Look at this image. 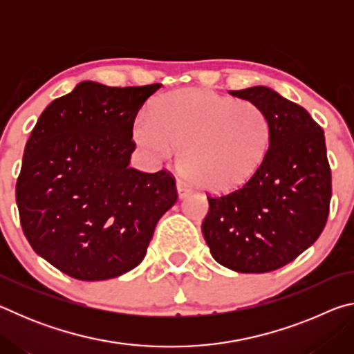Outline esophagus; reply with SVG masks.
<instances>
[{"instance_id":"esophagus-1","label":"esophagus","mask_w":354,"mask_h":354,"mask_svg":"<svg viewBox=\"0 0 354 354\" xmlns=\"http://www.w3.org/2000/svg\"><path fill=\"white\" fill-rule=\"evenodd\" d=\"M190 192H192V189H190L189 184H185L184 181H178V195H179V198H184V196H187Z\"/></svg>"}]
</instances>
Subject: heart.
Instances as JSON below:
<instances>
[{"instance_id":"heart-1","label":"heart","mask_w":354,"mask_h":354,"mask_svg":"<svg viewBox=\"0 0 354 354\" xmlns=\"http://www.w3.org/2000/svg\"><path fill=\"white\" fill-rule=\"evenodd\" d=\"M134 140L156 160H169L181 148L179 164L192 181L230 192L242 187L263 162L272 124L250 101L183 88L156 100L151 117L137 118Z\"/></svg>"}]
</instances>
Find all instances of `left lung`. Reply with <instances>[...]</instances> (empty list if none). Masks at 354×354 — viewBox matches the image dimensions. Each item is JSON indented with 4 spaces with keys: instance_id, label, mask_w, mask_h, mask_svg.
<instances>
[{
    "instance_id": "obj_1",
    "label": "left lung",
    "mask_w": 354,
    "mask_h": 354,
    "mask_svg": "<svg viewBox=\"0 0 354 354\" xmlns=\"http://www.w3.org/2000/svg\"><path fill=\"white\" fill-rule=\"evenodd\" d=\"M262 107L272 140L263 162L242 187L207 196L201 230L211 254L239 273H267L308 250L326 225L331 169L323 129L309 112L272 88L231 91Z\"/></svg>"
}]
</instances>
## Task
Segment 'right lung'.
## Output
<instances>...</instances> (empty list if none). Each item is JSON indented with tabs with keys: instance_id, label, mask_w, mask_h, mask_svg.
Masks as SVG:
<instances>
[{
	"instance_id": "1",
	"label": "right lung",
	"mask_w": 354,
	"mask_h": 354,
	"mask_svg": "<svg viewBox=\"0 0 354 354\" xmlns=\"http://www.w3.org/2000/svg\"><path fill=\"white\" fill-rule=\"evenodd\" d=\"M160 86L80 82L41 112L26 142L15 189L23 232L71 278L103 281L133 270L178 200L170 171L129 167L136 115Z\"/></svg>"
}]
</instances>
